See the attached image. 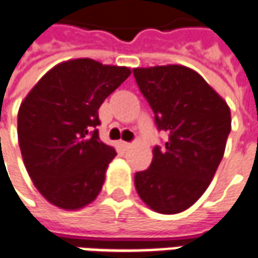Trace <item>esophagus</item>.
I'll use <instances>...</instances> for the list:
<instances>
[{"mask_svg": "<svg viewBox=\"0 0 258 258\" xmlns=\"http://www.w3.org/2000/svg\"><path fill=\"white\" fill-rule=\"evenodd\" d=\"M121 147L124 148V149H128L130 147H131V144L130 142H125V141H121Z\"/></svg>", "mask_w": 258, "mask_h": 258, "instance_id": "1", "label": "esophagus"}]
</instances>
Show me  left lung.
Masks as SVG:
<instances>
[{
    "mask_svg": "<svg viewBox=\"0 0 258 258\" xmlns=\"http://www.w3.org/2000/svg\"><path fill=\"white\" fill-rule=\"evenodd\" d=\"M134 77L158 128L169 133L165 148H154L149 169L135 173V188L155 212L179 214L204 194L215 176L232 127L230 109L188 67L134 68Z\"/></svg>",
    "mask_w": 258,
    "mask_h": 258,
    "instance_id": "8db88e82",
    "label": "left lung"
}]
</instances>
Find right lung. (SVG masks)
I'll return each instance as SVG.
<instances>
[{"instance_id":"right-lung-1","label":"right lung","mask_w":258,"mask_h":258,"mask_svg":"<svg viewBox=\"0 0 258 258\" xmlns=\"http://www.w3.org/2000/svg\"><path fill=\"white\" fill-rule=\"evenodd\" d=\"M128 67L74 58L53 67L18 111V141L35 187L50 204L75 211L98 197L114 148L100 141L99 107L128 78Z\"/></svg>"}]
</instances>
